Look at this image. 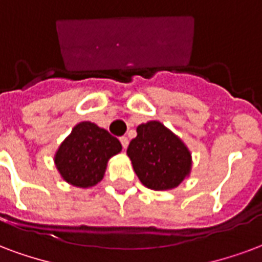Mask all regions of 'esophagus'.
Returning <instances> with one entry per match:
<instances>
[{
	"mask_svg": "<svg viewBox=\"0 0 262 262\" xmlns=\"http://www.w3.org/2000/svg\"><path fill=\"white\" fill-rule=\"evenodd\" d=\"M119 140H121L122 147H123V148H126V147H127V144H129V139H127V137H126V136H122L121 139H119Z\"/></svg>",
	"mask_w": 262,
	"mask_h": 262,
	"instance_id": "34e87169",
	"label": "esophagus"
}]
</instances>
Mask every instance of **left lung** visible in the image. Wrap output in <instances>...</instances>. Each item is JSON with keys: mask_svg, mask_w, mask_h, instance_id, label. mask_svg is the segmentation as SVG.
I'll return each mask as SVG.
<instances>
[{"mask_svg": "<svg viewBox=\"0 0 262 262\" xmlns=\"http://www.w3.org/2000/svg\"><path fill=\"white\" fill-rule=\"evenodd\" d=\"M127 156L141 183L152 190H169L179 186L191 166L190 152L182 140L157 121L137 127Z\"/></svg>", "mask_w": 262, "mask_h": 262, "instance_id": "left-lung-1", "label": "left lung"}]
</instances>
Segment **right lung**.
Wrapping results in <instances>:
<instances>
[{
	"mask_svg": "<svg viewBox=\"0 0 262 262\" xmlns=\"http://www.w3.org/2000/svg\"><path fill=\"white\" fill-rule=\"evenodd\" d=\"M121 150V141L105 129L82 122L61 144L55 164L67 182L77 187H90L102 179L108 160Z\"/></svg>",
	"mask_w": 262,
	"mask_h": 262,
	"instance_id": "add662e5",
	"label": "right lung"
}]
</instances>
